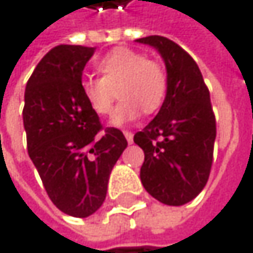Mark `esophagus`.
<instances>
[{
	"label": "esophagus",
	"mask_w": 253,
	"mask_h": 253,
	"mask_svg": "<svg viewBox=\"0 0 253 253\" xmlns=\"http://www.w3.org/2000/svg\"><path fill=\"white\" fill-rule=\"evenodd\" d=\"M124 135H125V138H126V141H128L129 144L134 141V135H132V132H129V131H125V132H124Z\"/></svg>",
	"instance_id": "esophagus-1"
}]
</instances>
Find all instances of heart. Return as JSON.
<instances>
[{"instance_id":"1","label":"heart","mask_w":253,"mask_h":253,"mask_svg":"<svg viewBox=\"0 0 253 253\" xmlns=\"http://www.w3.org/2000/svg\"><path fill=\"white\" fill-rule=\"evenodd\" d=\"M101 79L84 77L80 82L82 98L98 116L112 112L116 92L122 100L113 110L110 124L122 126L135 121L140 110L153 113L164 103L167 76L163 67L131 49H115L97 64Z\"/></svg>"}]
</instances>
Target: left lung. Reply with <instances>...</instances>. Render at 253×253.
I'll list each match as a JSON object with an SVG mask.
<instances>
[{
    "instance_id": "obj_1",
    "label": "left lung",
    "mask_w": 253,
    "mask_h": 253,
    "mask_svg": "<svg viewBox=\"0 0 253 253\" xmlns=\"http://www.w3.org/2000/svg\"><path fill=\"white\" fill-rule=\"evenodd\" d=\"M155 47L167 68V93L158 115L134 135L144 152L140 179L167 206L192 201L206 186L213 163L216 119L197 62L174 42L149 36L135 40Z\"/></svg>"
}]
</instances>
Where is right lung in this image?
Instances as JSON below:
<instances>
[{"label":"right lung","mask_w":253,"mask_h":253,"mask_svg":"<svg viewBox=\"0 0 253 253\" xmlns=\"http://www.w3.org/2000/svg\"><path fill=\"white\" fill-rule=\"evenodd\" d=\"M93 52L70 44L47 52L26 83L22 113L28 155L49 198L74 217L103 206L110 173L128 146L121 129H103L82 98V73Z\"/></svg>","instance_id":"obj_1"}]
</instances>
